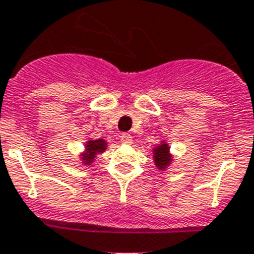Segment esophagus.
<instances>
[{
	"mask_svg": "<svg viewBox=\"0 0 254 254\" xmlns=\"http://www.w3.org/2000/svg\"><path fill=\"white\" fill-rule=\"evenodd\" d=\"M121 142L125 144H130L131 143V135L129 133H123L121 134Z\"/></svg>",
	"mask_w": 254,
	"mask_h": 254,
	"instance_id": "1",
	"label": "esophagus"
}]
</instances>
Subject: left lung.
<instances>
[{
    "instance_id": "left-lung-1",
    "label": "left lung",
    "mask_w": 254,
    "mask_h": 254,
    "mask_svg": "<svg viewBox=\"0 0 254 254\" xmlns=\"http://www.w3.org/2000/svg\"><path fill=\"white\" fill-rule=\"evenodd\" d=\"M153 159H155L156 167L160 170L165 169L172 163V155L169 153V146L165 142H163L160 146L153 148Z\"/></svg>"
}]
</instances>
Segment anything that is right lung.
<instances>
[{
    "mask_svg": "<svg viewBox=\"0 0 254 254\" xmlns=\"http://www.w3.org/2000/svg\"><path fill=\"white\" fill-rule=\"evenodd\" d=\"M106 147H107V143H106V140L104 139L89 140L86 143V147H85V152L81 155L84 164L89 165V164L93 163L98 153L106 151Z\"/></svg>",
    "mask_w": 254,
    "mask_h": 254,
    "instance_id": "right-lung-1",
    "label": "right lung"
}]
</instances>
